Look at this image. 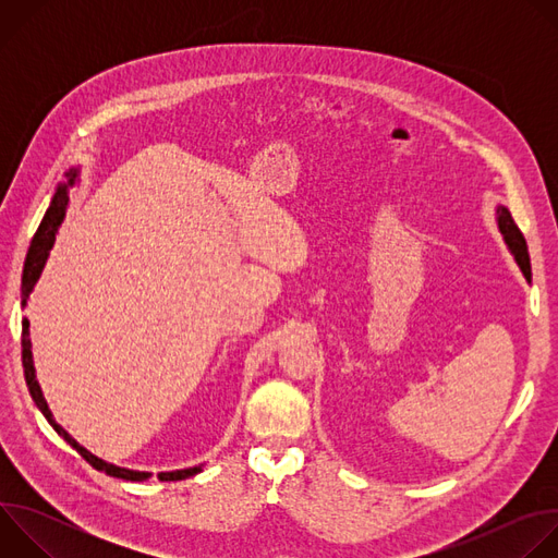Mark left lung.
<instances>
[{
    "instance_id": "obj_1",
    "label": "left lung",
    "mask_w": 558,
    "mask_h": 558,
    "mask_svg": "<svg viewBox=\"0 0 558 558\" xmlns=\"http://www.w3.org/2000/svg\"><path fill=\"white\" fill-rule=\"evenodd\" d=\"M497 225H499V231L504 233V241H506L510 254L514 256V260H517L519 269L523 271L525 280L530 282V280H532V267H530V254H527L525 238H523V233L519 231V227L514 225V220H512L508 207H504V205L497 207Z\"/></svg>"
}]
</instances>
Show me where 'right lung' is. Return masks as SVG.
<instances>
[{
    "label": "right lung",
    "instance_id": "obj_1",
    "mask_svg": "<svg viewBox=\"0 0 558 558\" xmlns=\"http://www.w3.org/2000/svg\"><path fill=\"white\" fill-rule=\"evenodd\" d=\"M68 183L59 185L52 201H50V207L46 209L44 214V220L33 238V243L28 247V254H26V263H24V274H22V306H26L28 298H31V291L35 289L44 267H46V260L50 256V250L54 245V235L65 218V209H68V187L74 185L76 177H78V170H70L68 174ZM31 331H28V320L24 317L22 323V362H24V375H26V384H28V390L33 395V400L37 404V409L44 413V417L50 422V426L78 452L82 454L93 468L110 474V476H117V480H125V482H145L151 476V472H141V470H130V468H121V465H114V463H108L99 457H95L90 450H86L84 446H78V441H74L52 417L46 400H44V392H41V386L35 377V364H33V344H31ZM203 470V465H194V468H185V470H172V472H161L158 474V480L161 482H181V480H187V476H194Z\"/></svg>",
    "mask_w": 558,
    "mask_h": 558
}]
</instances>
